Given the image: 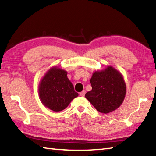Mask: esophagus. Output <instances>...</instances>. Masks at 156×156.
<instances>
[{
  "label": "esophagus",
  "mask_w": 156,
  "mask_h": 156,
  "mask_svg": "<svg viewBox=\"0 0 156 156\" xmlns=\"http://www.w3.org/2000/svg\"><path fill=\"white\" fill-rule=\"evenodd\" d=\"M84 94H85V91H81L80 93V96H84Z\"/></svg>",
  "instance_id": "obj_1"
}]
</instances>
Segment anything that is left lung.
<instances>
[{
	"instance_id": "8db88e82",
	"label": "left lung",
	"mask_w": 156,
	"mask_h": 156,
	"mask_svg": "<svg viewBox=\"0 0 156 156\" xmlns=\"http://www.w3.org/2000/svg\"><path fill=\"white\" fill-rule=\"evenodd\" d=\"M90 83L92 89L86 93L85 98L99 112H112L122 103L126 84L122 76L112 67L94 72Z\"/></svg>"
}]
</instances>
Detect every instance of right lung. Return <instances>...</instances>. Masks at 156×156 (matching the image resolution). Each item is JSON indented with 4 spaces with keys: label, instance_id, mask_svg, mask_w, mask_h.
Masks as SVG:
<instances>
[{
    "label": "right lung",
    "instance_id": "1",
    "mask_svg": "<svg viewBox=\"0 0 156 156\" xmlns=\"http://www.w3.org/2000/svg\"><path fill=\"white\" fill-rule=\"evenodd\" d=\"M78 96L67 72L53 67L46 73L39 86V96L44 106L54 112H60Z\"/></svg>",
    "mask_w": 156,
    "mask_h": 156
}]
</instances>
